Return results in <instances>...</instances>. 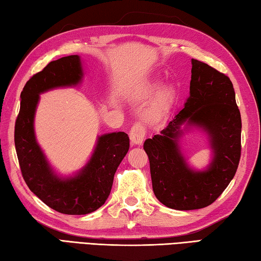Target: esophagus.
<instances>
[{
	"instance_id": "1",
	"label": "esophagus",
	"mask_w": 261,
	"mask_h": 261,
	"mask_svg": "<svg viewBox=\"0 0 261 261\" xmlns=\"http://www.w3.org/2000/svg\"><path fill=\"white\" fill-rule=\"evenodd\" d=\"M145 137V129L144 127L142 126L139 122L132 127L130 133H129V139L132 141V143L134 145H141L143 143Z\"/></svg>"
}]
</instances>
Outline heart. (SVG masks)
Returning a JSON list of instances; mask_svg holds the SVG:
<instances>
[{
	"instance_id": "heart-1",
	"label": "heart",
	"mask_w": 261,
	"mask_h": 261,
	"mask_svg": "<svg viewBox=\"0 0 261 261\" xmlns=\"http://www.w3.org/2000/svg\"><path fill=\"white\" fill-rule=\"evenodd\" d=\"M160 83L158 81H149L145 84L140 87V90L136 92L134 96L135 101L143 102L154 94L156 88L159 87ZM176 101V92L175 88L170 85L161 87L153 96V99L150 102L149 107L146 109V116L149 118H159L167 114Z\"/></svg>"
}]
</instances>
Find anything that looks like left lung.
<instances>
[{
    "instance_id": "8db88e82",
    "label": "left lung",
    "mask_w": 261,
    "mask_h": 261,
    "mask_svg": "<svg viewBox=\"0 0 261 261\" xmlns=\"http://www.w3.org/2000/svg\"><path fill=\"white\" fill-rule=\"evenodd\" d=\"M190 96L160 134L144 142L155 198L166 207L194 210L208 207L233 179L241 156L242 121L229 78L192 59ZM206 133L212 161L202 171L191 169L181 152L184 131Z\"/></svg>"
}]
</instances>
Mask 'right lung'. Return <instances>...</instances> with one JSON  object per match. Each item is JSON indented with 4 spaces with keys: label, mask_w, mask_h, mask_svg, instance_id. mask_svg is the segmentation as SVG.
Masks as SVG:
<instances>
[{
    "label": "right lung",
    "mask_w": 261,
    "mask_h": 261,
    "mask_svg": "<svg viewBox=\"0 0 261 261\" xmlns=\"http://www.w3.org/2000/svg\"><path fill=\"white\" fill-rule=\"evenodd\" d=\"M84 71L80 56L52 61L29 80L20 95V111L14 127V145L27 186L44 203L66 215L91 214L110 194L118 166L129 149L124 132L97 136L94 151L81 170L70 176L57 174L35 135V114L42 93L81 84Z\"/></svg>",
    "instance_id": "right-lung-1"
}]
</instances>
